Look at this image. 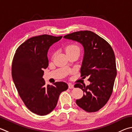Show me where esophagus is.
<instances>
[{"label":"esophagus","mask_w":132,"mask_h":132,"mask_svg":"<svg viewBox=\"0 0 132 132\" xmlns=\"http://www.w3.org/2000/svg\"><path fill=\"white\" fill-rule=\"evenodd\" d=\"M68 87H69V89H73V88H74V85H73L72 84H71V83H69Z\"/></svg>","instance_id":"34e87169"}]
</instances>
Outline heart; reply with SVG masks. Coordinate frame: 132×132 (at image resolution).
<instances>
[{"mask_svg":"<svg viewBox=\"0 0 132 132\" xmlns=\"http://www.w3.org/2000/svg\"><path fill=\"white\" fill-rule=\"evenodd\" d=\"M65 51L67 54L71 53V52H78L80 53V49L78 46L75 44H70L68 45L66 47Z\"/></svg>","mask_w":132,"mask_h":132,"instance_id":"obj_1","label":"heart"}]
</instances>
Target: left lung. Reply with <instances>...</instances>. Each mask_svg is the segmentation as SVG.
Returning a JSON list of instances; mask_svg holds the SVG:
<instances>
[{
  "instance_id": "left-lung-1",
  "label": "left lung",
  "mask_w": 132,
  "mask_h": 132,
  "mask_svg": "<svg viewBox=\"0 0 132 132\" xmlns=\"http://www.w3.org/2000/svg\"><path fill=\"white\" fill-rule=\"evenodd\" d=\"M78 42L84 48L81 67V77H88L90 84H76L84 92L76 104L85 111L92 112L99 110L107 103L112 92L117 76L114 52L106 40L91 31H78L63 37Z\"/></svg>"
}]
</instances>
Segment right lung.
Masks as SVG:
<instances>
[{"label": "right lung", "instance_id": "add662e5", "mask_svg": "<svg viewBox=\"0 0 132 132\" xmlns=\"http://www.w3.org/2000/svg\"><path fill=\"white\" fill-rule=\"evenodd\" d=\"M62 36L43 35L22 43L14 55L12 77L19 95L28 109L45 116L55 108L61 93L68 88L66 82L45 85L43 70L48 66L47 53L51 45Z\"/></svg>", "mask_w": 132, "mask_h": 132}]
</instances>
